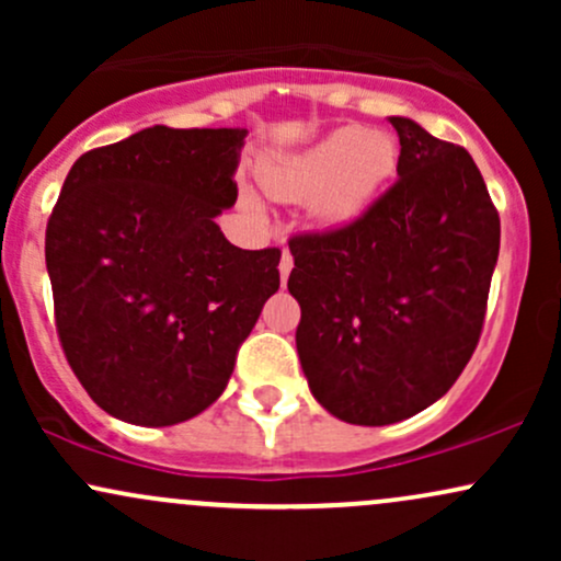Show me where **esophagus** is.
<instances>
[{"instance_id":"obj_1","label":"esophagus","mask_w":561,"mask_h":561,"mask_svg":"<svg viewBox=\"0 0 561 561\" xmlns=\"http://www.w3.org/2000/svg\"><path fill=\"white\" fill-rule=\"evenodd\" d=\"M293 272V255H289L287 248H282V261H279V274H282V282L287 279V274Z\"/></svg>"}]
</instances>
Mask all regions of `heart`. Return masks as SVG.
Segmentation results:
<instances>
[{
    "instance_id": "1",
    "label": "heart",
    "mask_w": 561,
    "mask_h": 561,
    "mask_svg": "<svg viewBox=\"0 0 561 561\" xmlns=\"http://www.w3.org/2000/svg\"><path fill=\"white\" fill-rule=\"evenodd\" d=\"M398 145L385 131L347 126L308 150L263 169V186L276 199H308L324 224L356 218L396 173Z\"/></svg>"
}]
</instances>
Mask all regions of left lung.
<instances>
[{
	"mask_svg": "<svg viewBox=\"0 0 561 561\" xmlns=\"http://www.w3.org/2000/svg\"><path fill=\"white\" fill-rule=\"evenodd\" d=\"M398 179L356 221L289 237L287 289L313 398L382 427L446 396L478 347L501 221L465 147L390 118Z\"/></svg>",
	"mask_w": 561,
	"mask_h": 561,
	"instance_id": "8db88e82",
	"label": "left lung"
}]
</instances>
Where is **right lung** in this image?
Here are the masks:
<instances>
[{
  "label": "right lung",
  "instance_id": "right-lung-1",
  "mask_svg": "<svg viewBox=\"0 0 561 561\" xmlns=\"http://www.w3.org/2000/svg\"><path fill=\"white\" fill-rule=\"evenodd\" d=\"M248 128H141L83 152L47 221L55 327L70 369L107 414L141 427L197 416L279 289V248H234Z\"/></svg>",
  "mask_w": 561,
  "mask_h": 561
}]
</instances>
